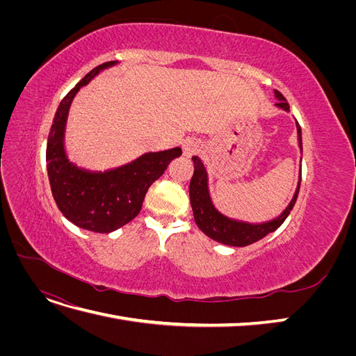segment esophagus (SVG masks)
Masks as SVG:
<instances>
[{"mask_svg":"<svg viewBox=\"0 0 356 356\" xmlns=\"http://www.w3.org/2000/svg\"><path fill=\"white\" fill-rule=\"evenodd\" d=\"M199 148H200V144L195 138H188L184 143H182V153H184V156H187V157L196 154L199 152Z\"/></svg>","mask_w":356,"mask_h":356,"instance_id":"obj_1","label":"esophagus"}]
</instances>
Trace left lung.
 Wrapping results in <instances>:
<instances>
[{
	"label": "left lung",
	"instance_id": "8db88e82",
	"mask_svg": "<svg viewBox=\"0 0 356 356\" xmlns=\"http://www.w3.org/2000/svg\"><path fill=\"white\" fill-rule=\"evenodd\" d=\"M275 98L277 99V102L275 104L277 108L288 113L289 105L284 98V95L281 92L275 90ZM296 126H297V135H298V147L301 152H303V143H301V127L297 122H296ZM193 163H195V174H193L190 181V203H191L193 215H195V221L197 224V227L207 234L208 238L217 241L222 245L246 246L263 239L266 234L275 232L277 227H281V224L286 220L289 212L294 208L301 179L298 181L297 190L286 207V209L279 215L277 218L267 222H261V224H251L246 221L233 220L215 208V204L209 195V188H208V172H207V168L203 166V161L197 156H195L193 157Z\"/></svg>",
	"mask_w": 356,
	"mask_h": 356
}]
</instances>
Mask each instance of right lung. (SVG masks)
I'll return each mask as SVG.
<instances>
[{"mask_svg":"<svg viewBox=\"0 0 356 356\" xmlns=\"http://www.w3.org/2000/svg\"><path fill=\"white\" fill-rule=\"evenodd\" d=\"M117 63L105 62L75 84L59 104L47 139V174L59 211L77 227L95 233H111L132 221L143 208L149 186L163 175L170 160L182 153L179 147L149 152L131 163L106 170H90L70 160L65 127L72 99L83 86Z\"/></svg>","mask_w":356,"mask_h":356,"instance_id":"add662e5","label":"right lung"}]
</instances>
